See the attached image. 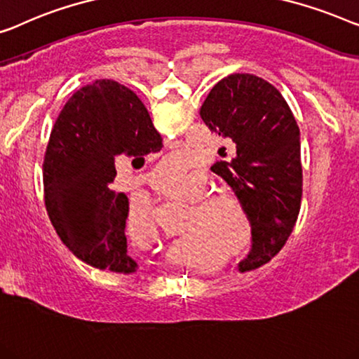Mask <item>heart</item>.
Returning a JSON list of instances; mask_svg holds the SVG:
<instances>
[{
    "label": "heart",
    "mask_w": 359,
    "mask_h": 359,
    "mask_svg": "<svg viewBox=\"0 0 359 359\" xmlns=\"http://www.w3.org/2000/svg\"><path fill=\"white\" fill-rule=\"evenodd\" d=\"M171 165L183 168L184 160L181 155H171L160 168ZM158 188L165 196L175 201L191 202L181 223V230L189 233L191 244L197 248L222 252V256L240 259L251 251L256 240V223L246 205L235 192L207 191L205 176L197 171L184 173H163L158 181ZM129 222L134 225H147L152 222V212L147 201H133L129 205ZM186 235L180 238L176 246L184 249Z\"/></svg>",
    "instance_id": "b5f03b06"
}]
</instances>
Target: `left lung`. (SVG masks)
<instances>
[{"mask_svg":"<svg viewBox=\"0 0 359 359\" xmlns=\"http://www.w3.org/2000/svg\"><path fill=\"white\" fill-rule=\"evenodd\" d=\"M201 118L228 144L212 170L226 181L256 223V240L238 264L248 272L267 264L292 235L303 194L299 128L272 84L230 74L212 87Z\"/></svg>","mask_w":359,"mask_h":359,"instance_id":"obj_1","label":"left lung"}]
</instances>
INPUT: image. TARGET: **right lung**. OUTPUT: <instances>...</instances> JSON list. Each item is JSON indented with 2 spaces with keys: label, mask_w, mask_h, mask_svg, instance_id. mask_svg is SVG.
<instances>
[{
  "label": "right lung",
  "mask_w": 359,
  "mask_h": 359,
  "mask_svg": "<svg viewBox=\"0 0 359 359\" xmlns=\"http://www.w3.org/2000/svg\"><path fill=\"white\" fill-rule=\"evenodd\" d=\"M162 136L131 89L98 79L66 102L43 160L45 205L67 249L89 266L133 273L137 262L124 235L129 201L108 184L115 157L160 152Z\"/></svg>",
  "instance_id": "obj_1"
}]
</instances>
